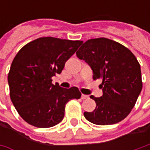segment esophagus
I'll return each mask as SVG.
<instances>
[{"label": "esophagus", "mask_w": 150, "mask_h": 150, "mask_svg": "<svg viewBox=\"0 0 150 150\" xmlns=\"http://www.w3.org/2000/svg\"><path fill=\"white\" fill-rule=\"evenodd\" d=\"M82 99H87V98H88V95H85V94H82Z\"/></svg>", "instance_id": "esophagus-1"}]
</instances>
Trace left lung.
<instances>
[{"mask_svg":"<svg viewBox=\"0 0 150 150\" xmlns=\"http://www.w3.org/2000/svg\"><path fill=\"white\" fill-rule=\"evenodd\" d=\"M76 55L91 67L94 80H102L103 96L90 97L95 101L96 108L84 112V117L98 125L122 121L134 107L143 87L135 56L122 44L105 38L88 40Z\"/></svg>","mask_w":150,"mask_h":150,"instance_id":"left-lung-1","label":"left lung"}]
</instances>
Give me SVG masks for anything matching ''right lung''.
<instances>
[{
	"label": "right lung",
	"mask_w": 150,
	"mask_h": 150,
	"mask_svg": "<svg viewBox=\"0 0 150 150\" xmlns=\"http://www.w3.org/2000/svg\"><path fill=\"white\" fill-rule=\"evenodd\" d=\"M82 41L40 38L25 45L16 55L8 73L10 98L19 115L38 128H50L63 119L65 106L81 98L76 87L53 85L52 78L60 74L65 62Z\"/></svg>",
	"instance_id": "obj_1"
}]
</instances>
